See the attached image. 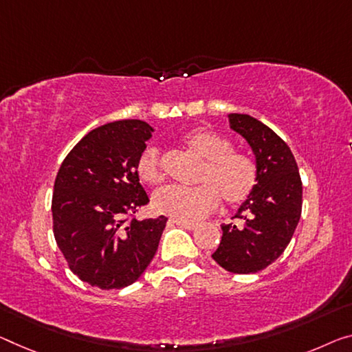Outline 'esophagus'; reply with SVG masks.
<instances>
[{
    "instance_id": "1",
    "label": "esophagus",
    "mask_w": 352,
    "mask_h": 352,
    "mask_svg": "<svg viewBox=\"0 0 352 352\" xmlns=\"http://www.w3.org/2000/svg\"><path fill=\"white\" fill-rule=\"evenodd\" d=\"M173 221H175V223L176 225H179V226H184V228H186V230H195V228H197V223H192V221H184V220H173Z\"/></svg>"
}]
</instances>
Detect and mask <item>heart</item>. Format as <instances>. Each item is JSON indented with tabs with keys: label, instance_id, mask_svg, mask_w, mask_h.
<instances>
[{
	"label": "heart",
	"instance_id": "b5f03b06",
	"mask_svg": "<svg viewBox=\"0 0 352 352\" xmlns=\"http://www.w3.org/2000/svg\"><path fill=\"white\" fill-rule=\"evenodd\" d=\"M184 144L203 159L197 187L170 186L154 193L153 206L160 214L184 221H195L214 212L220 197L226 204L236 206L248 199L255 190L258 168L255 160L244 151L232 148L223 133L210 129H195L184 137ZM140 179L157 186L164 181V162L160 149L148 146L137 162Z\"/></svg>",
	"mask_w": 352,
	"mask_h": 352
}]
</instances>
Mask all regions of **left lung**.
<instances>
[{
    "mask_svg": "<svg viewBox=\"0 0 352 352\" xmlns=\"http://www.w3.org/2000/svg\"><path fill=\"white\" fill-rule=\"evenodd\" d=\"M228 116L232 131L255 153L258 181L236 214L242 223L221 225L223 236L212 258L228 272L255 274L288 247L302 212V181L289 146L272 129L248 115Z\"/></svg>",
    "mask_w": 352,
    "mask_h": 352,
    "instance_id": "1",
    "label": "left lung"
}]
</instances>
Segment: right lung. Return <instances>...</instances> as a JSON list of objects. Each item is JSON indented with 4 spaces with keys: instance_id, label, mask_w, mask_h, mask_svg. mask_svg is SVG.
Instances as JSON below:
<instances>
[{
    "instance_id": "obj_1",
    "label": "right lung",
    "mask_w": 352,
    "mask_h": 352,
    "mask_svg": "<svg viewBox=\"0 0 352 352\" xmlns=\"http://www.w3.org/2000/svg\"><path fill=\"white\" fill-rule=\"evenodd\" d=\"M151 132L140 120L108 122L85 135L58 170L53 234L69 269L96 288L137 282L157 252L168 219H135L149 203L137 162Z\"/></svg>"
}]
</instances>
